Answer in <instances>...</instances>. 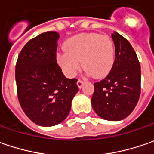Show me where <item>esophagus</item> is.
Instances as JSON below:
<instances>
[{
    "label": "esophagus",
    "mask_w": 154,
    "mask_h": 154,
    "mask_svg": "<svg viewBox=\"0 0 154 154\" xmlns=\"http://www.w3.org/2000/svg\"><path fill=\"white\" fill-rule=\"evenodd\" d=\"M83 83H84L83 80H81L79 79V80H77V86H78V87H79V88H81L82 86H83Z\"/></svg>",
    "instance_id": "esophagus-1"
}]
</instances>
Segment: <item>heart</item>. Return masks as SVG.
Returning a JSON list of instances; mask_svg holds the SVG:
<instances>
[{"label":"heart","instance_id":"obj_1","mask_svg":"<svg viewBox=\"0 0 154 154\" xmlns=\"http://www.w3.org/2000/svg\"><path fill=\"white\" fill-rule=\"evenodd\" d=\"M66 52L57 55V62L68 77H74L80 68V61L86 73L95 78L109 74L115 61V46L107 35L81 33L68 39Z\"/></svg>","mask_w":154,"mask_h":154}]
</instances>
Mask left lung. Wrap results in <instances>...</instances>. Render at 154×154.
I'll list each match as a JSON object with an SVG mask.
<instances>
[{
	"label": "left lung",
	"instance_id": "obj_1",
	"mask_svg": "<svg viewBox=\"0 0 154 154\" xmlns=\"http://www.w3.org/2000/svg\"><path fill=\"white\" fill-rule=\"evenodd\" d=\"M116 57L108 75L94 83L92 108L100 117L120 121L134 109L140 94V66L136 53L125 38L114 32Z\"/></svg>",
	"mask_w": 154,
	"mask_h": 154
}]
</instances>
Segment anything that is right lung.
Instances as JSON below:
<instances>
[{"label":"right lung","instance_id":"add662e5","mask_svg":"<svg viewBox=\"0 0 154 154\" xmlns=\"http://www.w3.org/2000/svg\"><path fill=\"white\" fill-rule=\"evenodd\" d=\"M59 34L46 32L21 50L15 67L17 94L21 108L36 124L61 123L78 92L77 79H67L56 62Z\"/></svg>","mask_w":154,"mask_h":154}]
</instances>
